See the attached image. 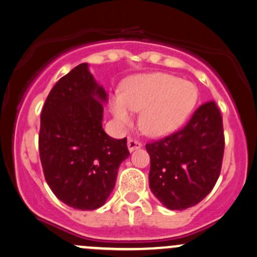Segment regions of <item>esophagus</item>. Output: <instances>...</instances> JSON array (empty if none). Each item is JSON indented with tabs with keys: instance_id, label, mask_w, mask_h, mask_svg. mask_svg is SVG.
<instances>
[{
	"instance_id": "1",
	"label": "esophagus",
	"mask_w": 257,
	"mask_h": 257,
	"mask_svg": "<svg viewBox=\"0 0 257 257\" xmlns=\"http://www.w3.org/2000/svg\"><path fill=\"white\" fill-rule=\"evenodd\" d=\"M142 147V143L140 142V141H136L134 139H128L127 141V148L130 152H134L136 150H139V148Z\"/></svg>"
}]
</instances>
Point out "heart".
I'll return each mask as SVG.
<instances>
[{
  "label": "heart",
  "instance_id": "obj_1",
  "mask_svg": "<svg viewBox=\"0 0 257 257\" xmlns=\"http://www.w3.org/2000/svg\"><path fill=\"white\" fill-rule=\"evenodd\" d=\"M198 90L191 82L168 73L141 74L123 83L111 101L118 123H128L131 111L140 112V127L146 135L162 137L180 127L194 111Z\"/></svg>",
  "mask_w": 257,
  "mask_h": 257
}]
</instances>
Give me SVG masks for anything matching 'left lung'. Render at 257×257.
<instances>
[{
	"label": "left lung",
	"instance_id": "1",
	"mask_svg": "<svg viewBox=\"0 0 257 257\" xmlns=\"http://www.w3.org/2000/svg\"><path fill=\"white\" fill-rule=\"evenodd\" d=\"M150 187L163 206L183 211L197 205L219 178L224 153L223 120L214 101L202 104L184 128L146 145Z\"/></svg>",
	"mask_w": 257,
	"mask_h": 257
}]
</instances>
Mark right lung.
I'll list each match as a JSON object with an SVG mask.
<instances>
[{
	"label": "right lung",
	"instance_id": "right-lung-1",
	"mask_svg": "<svg viewBox=\"0 0 257 257\" xmlns=\"http://www.w3.org/2000/svg\"><path fill=\"white\" fill-rule=\"evenodd\" d=\"M107 93L96 83L88 63L59 79L40 115L39 153L44 176L55 196L82 211L105 203L117 169L130 156L127 140L103 130Z\"/></svg>",
	"mask_w": 257,
	"mask_h": 257
}]
</instances>
